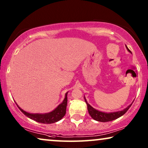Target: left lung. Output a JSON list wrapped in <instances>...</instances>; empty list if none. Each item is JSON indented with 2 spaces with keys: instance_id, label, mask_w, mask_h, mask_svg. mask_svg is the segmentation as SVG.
I'll return each mask as SVG.
<instances>
[{
  "instance_id": "obj_1",
  "label": "left lung",
  "mask_w": 148,
  "mask_h": 148,
  "mask_svg": "<svg viewBox=\"0 0 148 148\" xmlns=\"http://www.w3.org/2000/svg\"><path fill=\"white\" fill-rule=\"evenodd\" d=\"M126 48L127 50H128L130 53H131L130 50L127 48V46H126ZM84 99H85V102H86L87 106H88V112L91 116V117H92L93 119H94V120L99 121V122H108V121L115 120V119L119 118V117H121V116H123V114H125V112H127V111L129 110V108H130L133 102L130 105H129L126 108L123 109L122 110H119V111H116V112H102V111L98 110H96V109H95L94 108H93V107L91 106V105L89 104L88 102H87L85 96H84Z\"/></svg>"
}]
</instances>
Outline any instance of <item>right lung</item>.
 <instances>
[{"label": "right lung", "mask_w": 148, "mask_h": 148, "mask_svg": "<svg viewBox=\"0 0 148 148\" xmlns=\"http://www.w3.org/2000/svg\"><path fill=\"white\" fill-rule=\"evenodd\" d=\"M67 94L68 92H66L65 94V97H64V99L62 102V103H60L54 110L48 113H43V114L42 113V114H40V113H29L26 112V111L23 110V109L20 108L16 102L15 104H17V106L19 108V110L26 116H27L28 118L40 123L52 124V123H56L57 121H60L65 115L66 105H67Z\"/></svg>", "instance_id": "add662e5"}]
</instances>
